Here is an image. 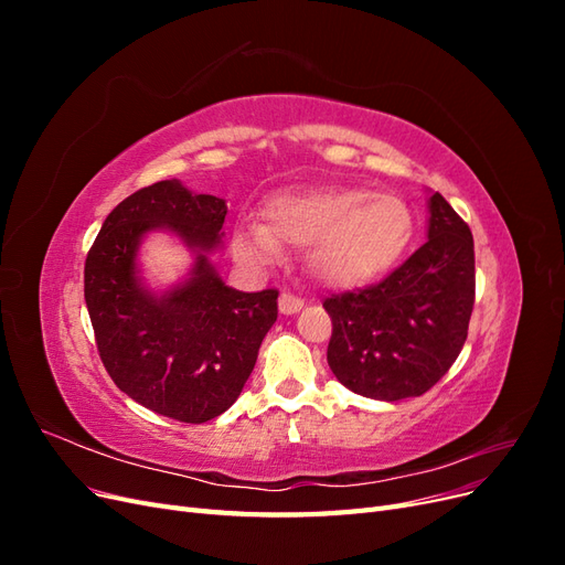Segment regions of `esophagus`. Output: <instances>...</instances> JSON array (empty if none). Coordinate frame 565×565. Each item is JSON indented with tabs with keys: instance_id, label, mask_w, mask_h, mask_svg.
Masks as SVG:
<instances>
[{
	"instance_id": "34e87169",
	"label": "esophagus",
	"mask_w": 565,
	"mask_h": 565,
	"mask_svg": "<svg viewBox=\"0 0 565 565\" xmlns=\"http://www.w3.org/2000/svg\"><path fill=\"white\" fill-rule=\"evenodd\" d=\"M278 306H280L282 313L292 316V313H297V311L303 309V299L297 297V295H292V292H282L280 299H278Z\"/></svg>"
}]
</instances>
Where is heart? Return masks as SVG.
Wrapping results in <instances>:
<instances>
[{"instance_id":"1","label":"heart","mask_w":565,"mask_h":565,"mask_svg":"<svg viewBox=\"0 0 565 565\" xmlns=\"http://www.w3.org/2000/svg\"><path fill=\"white\" fill-rule=\"evenodd\" d=\"M413 235L415 214L403 198L367 188H318L273 198L266 221L245 216L233 249L249 266L278 264L285 247L306 249L318 280L351 287L386 273Z\"/></svg>"}]
</instances>
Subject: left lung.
<instances>
[{
  "mask_svg": "<svg viewBox=\"0 0 565 565\" xmlns=\"http://www.w3.org/2000/svg\"><path fill=\"white\" fill-rule=\"evenodd\" d=\"M429 241L380 282L322 301L332 318L328 363L365 398L422 396L465 347L476 299L473 237L448 200H429Z\"/></svg>",
  "mask_w": 565,
  "mask_h": 565,
  "instance_id": "obj_1",
  "label": "left lung"
}]
</instances>
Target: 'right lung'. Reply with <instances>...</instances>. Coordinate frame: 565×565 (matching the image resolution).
Wrapping results in <instances>:
<instances>
[{"label":"right lung","mask_w":565,"mask_h":565,"mask_svg":"<svg viewBox=\"0 0 565 565\" xmlns=\"http://www.w3.org/2000/svg\"><path fill=\"white\" fill-rule=\"evenodd\" d=\"M226 200L158 181L104 221L84 264L94 339L110 380L162 417L202 424L237 401L278 320V289L237 292L204 252L221 241ZM152 227L177 232L201 254L194 278L162 298L135 280V249Z\"/></svg>","instance_id":"right-lung-1"}]
</instances>
